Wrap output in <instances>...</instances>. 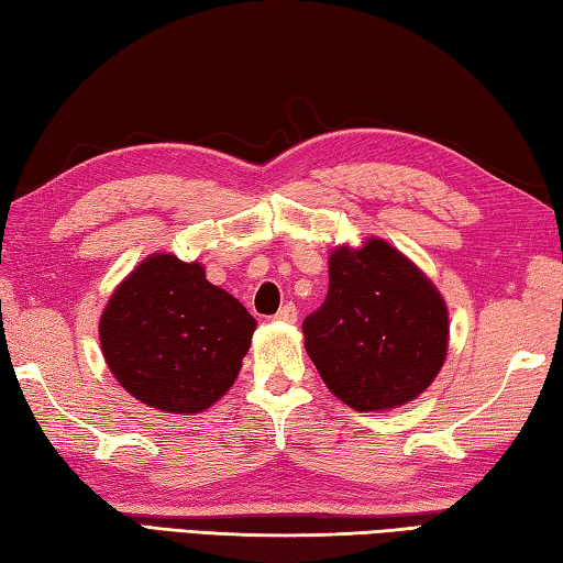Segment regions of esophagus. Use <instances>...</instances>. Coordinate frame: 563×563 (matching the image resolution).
Wrapping results in <instances>:
<instances>
[{
    "instance_id": "34e87169",
    "label": "esophagus",
    "mask_w": 563,
    "mask_h": 563,
    "mask_svg": "<svg viewBox=\"0 0 563 563\" xmlns=\"http://www.w3.org/2000/svg\"><path fill=\"white\" fill-rule=\"evenodd\" d=\"M275 320H280V322H295V320H298V308H295L292 302L283 305V308L278 310V316H275Z\"/></svg>"
}]
</instances>
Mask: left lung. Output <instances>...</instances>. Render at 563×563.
Returning <instances> with one entry per match:
<instances>
[{"mask_svg":"<svg viewBox=\"0 0 563 563\" xmlns=\"http://www.w3.org/2000/svg\"><path fill=\"white\" fill-rule=\"evenodd\" d=\"M330 288L305 318L322 383L357 412L412 402L440 375L450 312L437 285L383 238L330 251Z\"/></svg>","mask_w":563,"mask_h":563,"instance_id":"8db88e82","label":"left lung"}]
</instances>
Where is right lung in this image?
<instances>
[{"label": "right lung", "mask_w": 563, "mask_h": 563, "mask_svg": "<svg viewBox=\"0 0 563 563\" xmlns=\"http://www.w3.org/2000/svg\"><path fill=\"white\" fill-rule=\"evenodd\" d=\"M255 318L206 280L201 263L170 253L141 261L103 308V360L131 397L161 412L198 415L241 373Z\"/></svg>", "instance_id": "1"}]
</instances>
